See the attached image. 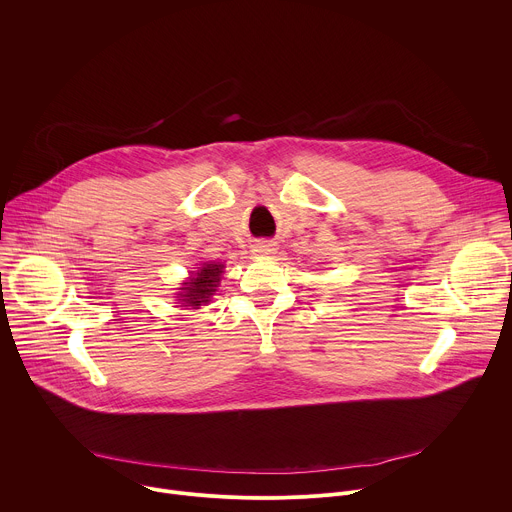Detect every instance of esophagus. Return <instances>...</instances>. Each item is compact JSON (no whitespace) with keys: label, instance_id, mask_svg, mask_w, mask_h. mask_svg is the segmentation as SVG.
Wrapping results in <instances>:
<instances>
[{"label":"esophagus","instance_id":"34e87169","mask_svg":"<svg viewBox=\"0 0 512 512\" xmlns=\"http://www.w3.org/2000/svg\"><path fill=\"white\" fill-rule=\"evenodd\" d=\"M251 253H253L255 257H269V255L275 253V243H271V241H267V239H261V241H257V243L251 247Z\"/></svg>","mask_w":512,"mask_h":512}]
</instances>
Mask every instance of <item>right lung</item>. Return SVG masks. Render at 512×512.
<instances>
[{
	"mask_svg": "<svg viewBox=\"0 0 512 512\" xmlns=\"http://www.w3.org/2000/svg\"><path fill=\"white\" fill-rule=\"evenodd\" d=\"M225 265H216V263H204V267L200 271L194 273V277L190 281H186L188 287H182L184 294H180L190 306H200L210 302L208 298L212 296V291H216L218 281H221V273H223Z\"/></svg>",
	"mask_w": 512,
	"mask_h": 512,
	"instance_id": "1",
	"label": "right lung"
}]
</instances>
